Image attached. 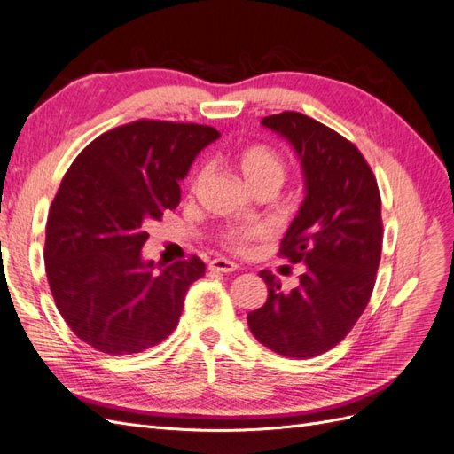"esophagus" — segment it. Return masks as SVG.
<instances>
[{"label": "esophagus", "mask_w": 454, "mask_h": 454, "mask_svg": "<svg viewBox=\"0 0 454 454\" xmlns=\"http://www.w3.org/2000/svg\"><path fill=\"white\" fill-rule=\"evenodd\" d=\"M208 269L214 272H232V270H237V263H232V261L223 259V257H217V259L210 261Z\"/></svg>", "instance_id": "esophagus-1"}]
</instances>
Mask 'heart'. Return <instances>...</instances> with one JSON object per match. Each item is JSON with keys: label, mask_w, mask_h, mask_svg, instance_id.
Returning <instances> with one entry per match:
<instances>
[{"label": "heart", "mask_w": 454, "mask_h": 454, "mask_svg": "<svg viewBox=\"0 0 454 454\" xmlns=\"http://www.w3.org/2000/svg\"><path fill=\"white\" fill-rule=\"evenodd\" d=\"M237 167L254 191L270 187L278 191L287 177V164L284 157L278 153L277 149L265 145V144H254L244 147L239 157H237ZM208 170L204 167L199 168L191 180V191H197ZM261 235V227L248 225V227H229L222 235H219V242H222L225 248L244 252L248 248V244Z\"/></svg>", "instance_id": "1"}]
</instances>
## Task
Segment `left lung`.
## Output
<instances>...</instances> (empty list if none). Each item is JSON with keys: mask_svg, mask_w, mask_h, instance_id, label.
I'll return each instance as SVG.
<instances>
[{"mask_svg": "<svg viewBox=\"0 0 454 454\" xmlns=\"http://www.w3.org/2000/svg\"><path fill=\"white\" fill-rule=\"evenodd\" d=\"M261 122L294 145L303 167L307 195L278 255L305 263V272L297 287L282 292L278 278L261 270L269 297L248 314V325L272 352L307 360L337 347L373 294L382 250L380 193L360 149L333 129L297 112Z\"/></svg>", "mask_w": 454, "mask_h": 454, "instance_id": "1", "label": "left lung"}]
</instances>
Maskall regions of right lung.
Returning <instances> with one entry per match:
<instances>
[{"mask_svg": "<svg viewBox=\"0 0 454 454\" xmlns=\"http://www.w3.org/2000/svg\"><path fill=\"white\" fill-rule=\"evenodd\" d=\"M212 127L140 119L100 134L67 168L51 204L45 272L72 332L109 356L159 345L180 322L197 255L155 269L142 259L147 223L180 204V180Z\"/></svg>", "mask_w": 454, "mask_h": 454, "instance_id": "add662e5", "label": "right lung"}]
</instances>
